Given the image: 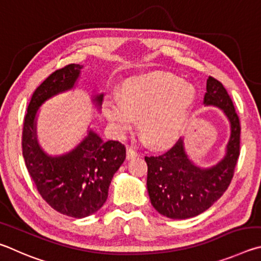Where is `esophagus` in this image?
<instances>
[{"mask_svg":"<svg viewBox=\"0 0 261 261\" xmlns=\"http://www.w3.org/2000/svg\"><path fill=\"white\" fill-rule=\"evenodd\" d=\"M139 156V152L136 151V149L133 147H129L127 149V159H132Z\"/></svg>","mask_w":261,"mask_h":261,"instance_id":"34e87169","label":"esophagus"}]
</instances>
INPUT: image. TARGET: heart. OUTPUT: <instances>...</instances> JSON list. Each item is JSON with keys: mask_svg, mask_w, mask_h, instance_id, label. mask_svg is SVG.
Wrapping results in <instances>:
<instances>
[{"mask_svg": "<svg viewBox=\"0 0 261 261\" xmlns=\"http://www.w3.org/2000/svg\"><path fill=\"white\" fill-rule=\"evenodd\" d=\"M195 99V89L180 77L153 73L134 77L122 88V98H114L108 116L120 134L129 132L140 118V129L157 148L177 139Z\"/></svg>", "mask_w": 261, "mask_h": 261, "instance_id": "heart-1", "label": "heart"}]
</instances>
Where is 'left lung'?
Returning <instances> with one entry per match:
<instances>
[{
	"label": "left lung",
	"mask_w": 261,
	"mask_h": 261,
	"mask_svg": "<svg viewBox=\"0 0 261 261\" xmlns=\"http://www.w3.org/2000/svg\"><path fill=\"white\" fill-rule=\"evenodd\" d=\"M204 104L221 108L230 121L227 154L214 167L200 170L187 158L182 140L159 156H145L147 187L152 206L171 219H188L211 207L228 189L240 157L241 122L229 94L220 81L210 76Z\"/></svg>",
	"instance_id": "1"
}]
</instances>
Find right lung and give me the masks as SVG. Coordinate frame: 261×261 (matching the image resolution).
<instances>
[{
    "instance_id": "obj_1",
    "label": "right lung",
    "mask_w": 261,
    "mask_h": 261,
    "mask_svg": "<svg viewBox=\"0 0 261 261\" xmlns=\"http://www.w3.org/2000/svg\"><path fill=\"white\" fill-rule=\"evenodd\" d=\"M81 70L68 64L53 72L32 95L24 119L21 149L27 171L36 190L55 211L72 218H85L103 206L114 173L126 158V148L119 141H102L89 132L70 153L49 157L35 138V114L41 104L74 86ZM102 103V95L95 98Z\"/></svg>"
}]
</instances>
